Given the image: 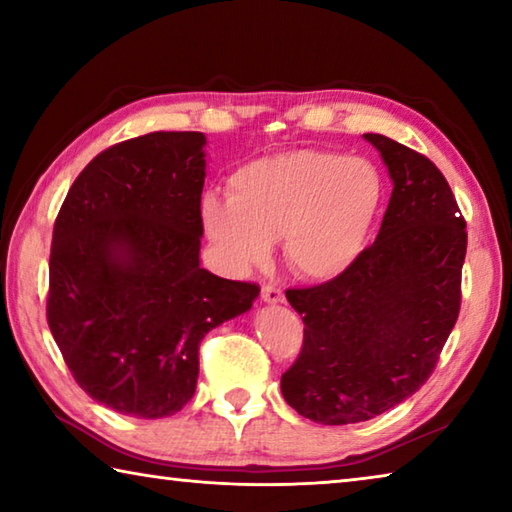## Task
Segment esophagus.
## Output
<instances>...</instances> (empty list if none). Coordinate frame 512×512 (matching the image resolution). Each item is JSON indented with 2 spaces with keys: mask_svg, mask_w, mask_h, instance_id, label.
<instances>
[{
  "mask_svg": "<svg viewBox=\"0 0 512 512\" xmlns=\"http://www.w3.org/2000/svg\"><path fill=\"white\" fill-rule=\"evenodd\" d=\"M262 300L268 302V305H277V302L284 300V293L280 287H275V284H264L262 287Z\"/></svg>",
  "mask_w": 512,
  "mask_h": 512,
  "instance_id": "esophagus-1",
  "label": "esophagus"
}]
</instances>
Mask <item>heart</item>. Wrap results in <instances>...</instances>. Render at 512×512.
Listing matches in <instances>:
<instances>
[{"label": "heart", "mask_w": 512, "mask_h": 512, "mask_svg": "<svg viewBox=\"0 0 512 512\" xmlns=\"http://www.w3.org/2000/svg\"><path fill=\"white\" fill-rule=\"evenodd\" d=\"M381 176L370 160L291 151L248 162L230 196L205 194L201 221L221 262L246 273L282 241L284 262L305 280H332L354 264L379 212Z\"/></svg>", "instance_id": "b5f03b06"}]
</instances>
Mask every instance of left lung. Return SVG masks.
Here are the masks:
<instances>
[{
  "mask_svg": "<svg viewBox=\"0 0 512 512\" xmlns=\"http://www.w3.org/2000/svg\"><path fill=\"white\" fill-rule=\"evenodd\" d=\"M363 137L393 180L375 244L334 280L287 289L305 339L282 395L320 424L370 420L420 391L461 309L467 232L445 176L391 137Z\"/></svg>",
  "mask_w": 512,
  "mask_h": 512,
  "instance_id": "8db88e82",
  "label": "left lung"
}]
</instances>
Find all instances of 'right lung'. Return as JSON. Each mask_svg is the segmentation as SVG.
<instances>
[{
  "instance_id": "add662e5",
  "label": "right lung",
  "mask_w": 512,
  "mask_h": 512,
  "mask_svg": "<svg viewBox=\"0 0 512 512\" xmlns=\"http://www.w3.org/2000/svg\"><path fill=\"white\" fill-rule=\"evenodd\" d=\"M205 135L158 131L101 151L54 223L47 323L92 400L158 420L192 400L210 329L259 287L201 268Z\"/></svg>"
}]
</instances>
